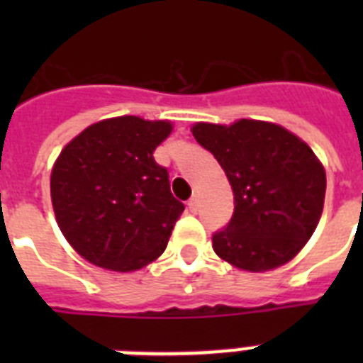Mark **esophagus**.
I'll return each mask as SVG.
<instances>
[{
    "label": "esophagus",
    "mask_w": 363,
    "mask_h": 363,
    "mask_svg": "<svg viewBox=\"0 0 363 363\" xmlns=\"http://www.w3.org/2000/svg\"><path fill=\"white\" fill-rule=\"evenodd\" d=\"M188 211H190V213H196V211H198V198H196V196L188 199Z\"/></svg>",
    "instance_id": "esophagus-1"
}]
</instances>
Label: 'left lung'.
<instances>
[{"label":"left lung","instance_id":"8db88e82","mask_svg":"<svg viewBox=\"0 0 363 363\" xmlns=\"http://www.w3.org/2000/svg\"><path fill=\"white\" fill-rule=\"evenodd\" d=\"M196 141L209 150L233 190V215L213 233L222 259L247 271L286 264L320 220L326 171L309 145L269 122L196 124Z\"/></svg>","mask_w":363,"mask_h":363}]
</instances>
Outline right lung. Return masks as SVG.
Here are the masks:
<instances>
[{"mask_svg": "<svg viewBox=\"0 0 363 363\" xmlns=\"http://www.w3.org/2000/svg\"><path fill=\"white\" fill-rule=\"evenodd\" d=\"M169 133V122L118 116L92 124L62 150L50 177L52 207L82 258L124 273L164 252L184 211L152 154Z\"/></svg>", "mask_w": 363, "mask_h": 363, "instance_id": "obj_1", "label": "right lung"}]
</instances>
